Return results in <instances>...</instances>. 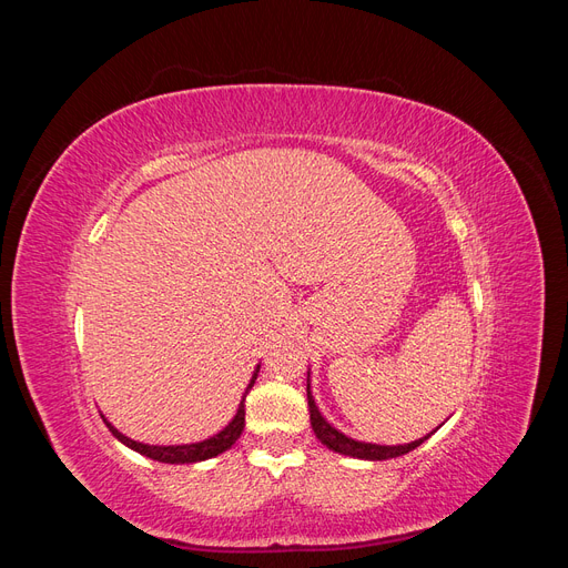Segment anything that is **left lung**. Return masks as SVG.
I'll return each instance as SVG.
<instances>
[{
	"instance_id": "left-lung-1",
	"label": "left lung",
	"mask_w": 568,
	"mask_h": 568,
	"mask_svg": "<svg viewBox=\"0 0 568 568\" xmlns=\"http://www.w3.org/2000/svg\"><path fill=\"white\" fill-rule=\"evenodd\" d=\"M307 407H311V424H313V432L315 436L320 438L322 445H326V448L338 453V455H348V457H355V459H369V462H379V459H390V457H400V455H407L409 450L419 448V445L432 438V434H426L424 438H417L412 443H405V445H376V443H363V440H355L351 436H346L343 432H338L336 426H332L329 422L324 419V415L320 412L315 398H313V390H311V369H307Z\"/></svg>"
}]
</instances>
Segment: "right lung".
Segmentation results:
<instances>
[{"label":"right lung","instance_id":"right-lung-1","mask_svg":"<svg viewBox=\"0 0 568 568\" xmlns=\"http://www.w3.org/2000/svg\"><path fill=\"white\" fill-rule=\"evenodd\" d=\"M257 372H261V365H257V367L253 369L251 382H248V386H246V390H244V395H242V403H239L236 415L232 417V422H230L225 428H222V432L213 434L211 438H205V440H199V443L149 445V443L132 440V438H128L125 434H120L118 428H115L104 415H101V419H104V424L109 426V432H111L120 443L128 445L130 450L140 453V455H144V457H151V459H156V462H165V464H194V462L211 459V457H217L220 453L230 450L232 445L236 443V438L242 436L244 424H246V407H244V400H246L248 390L253 388V384H255V379H257Z\"/></svg>","mask_w":568,"mask_h":568}]
</instances>
